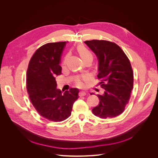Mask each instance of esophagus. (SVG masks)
<instances>
[{
	"label": "esophagus",
	"instance_id": "obj_1",
	"mask_svg": "<svg viewBox=\"0 0 158 158\" xmlns=\"http://www.w3.org/2000/svg\"><path fill=\"white\" fill-rule=\"evenodd\" d=\"M85 95H86V93L84 92V91H80V92L79 93V96H81V97L84 96H85Z\"/></svg>",
	"mask_w": 158,
	"mask_h": 158
}]
</instances>
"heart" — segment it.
Instances as JSON below:
<instances>
[{"mask_svg": "<svg viewBox=\"0 0 158 158\" xmlns=\"http://www.w3.org/2000/svg\"><path fill=\"white\" fill-rule=\"evenodd\" d=\"M76 50L84 62L87 60H93V52L91 51H89L88 49H87L85 46H82V45H80V46H78L77 47ZM66 60H67V57H65L64 58L62 65L65 64ZM87 79V77L85 76L77 77L74 80L76 85L80 88L84 87V81H86Z\"/></svg>", "mask_w": 158, "mask_h": 158, "instance_id": "heart-1", "label": "heart"}]
</instances>
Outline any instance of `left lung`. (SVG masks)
I'll return each instance as SVG.
<instances>
[{"instance_id":"left-lung-1","label":"left lung","mask_w":158,"mask_h":158,"mask_svg":"<svg viewBox=\"0 0 158 158\" xmlns=\"http://www.w3.org/2000/svg\"><path fill=\"white\" fill-rule=\"evenodd\" d=\"M84 42L98 57V78L105 90L102 94L97 95L99 103L93 109V113L102 119L115 118L124 112L131 98L134 82L131 62L114 42L105 40Z\"/></svg>"}]
</instances>
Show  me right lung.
<instances>
[{
    "label": "right lung",
    "instance_id": "obj_1",
    "mask_svg": "<svg viewBox=\"0 0 158 158\" xmlns=\"http://www.w3.org/2000/svg\"><path fill=\"white\" fill-rule=\"evenodd\" d=\"M65 42H51L37 49L27 71V91L38 113L49 121L60 122L68 118L79 90L71 88L64 94L56 88V76L61 74L60 56Z\"/></svg>",
    "mask_w": 158,
    "mask_h": 158
}]
</instances>
